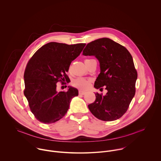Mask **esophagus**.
Returning <instances> with one entry per match:
<instances>
[{"label":"esophagus","mask_w":161,"mask_h":161,"mask_svg":"<svg viewBox=\"0 0 161 161\" xmlns=\"http://www.w3.org/2000/svg\"><path fill=\"white\" fill-rule=\"evenodd\" d=\"M86 93V91H82V90L79 91V94H80V95H84Z\"/></svg>","instance_id":"1"}]
</instances>
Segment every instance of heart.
I'll return each mask as SVG.
<instances>
[{"label": "heart", "mask_w": 161, "mask_h": 161, "mask_svg": "<svg viewBox=\"0 0 161 161\" xmlns=\"http://www.w3.org/2000/svg\"><path fill=\"white\" fill-rule=\"evenodd\" d=\"M91 81V80L89 79H86L84 77H77L72 81V85L73 87L79 89H86L89 87Z\"/></svg>", "instance_id": "heart-1"}]
</instances>
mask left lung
<instances>
[{"label": "left lung", "mask_w": 161, "mask_h": 161, "mask_svg": "<svg viewBox=\"0 0 161 161\" xmlns=\"http://www.w3.org/2000/svg\"><path fill=\"white\" fill-rule=\"evenodd\" d=\"M82 54L97 58L101 72L94 86L96 89L106 86L108 91L105 96L95 94V101L88 105L90 111L103 121L119 119L126 112L135 94L137 72L131 54L125 47L107 38L88 43Z\"/></svg>", "instance_id": "obj_1"}]
</instances>
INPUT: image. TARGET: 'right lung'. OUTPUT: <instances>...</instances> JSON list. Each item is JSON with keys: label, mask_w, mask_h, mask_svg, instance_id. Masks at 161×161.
<instances>
[{"label": "right lung", "mask_w": 161, "mask_h": 161, "mask_svg": "<svg viewBox=\"0 0 161 161\" xmlns=\"http://www.w3.org/2000/svg\"><path fill=\"white\" fill-rule=\"evenodd\" d=\"M86 43L67 45L48 43L38 49L27 64L25 74L26 96L30 108L42 123L50 124L67 113L71 99L78 90L69 87L67 91H58L57 83L67 81L70 65L81 53Z\"/></svg>", "instance_id": "1"}]
</instances>
